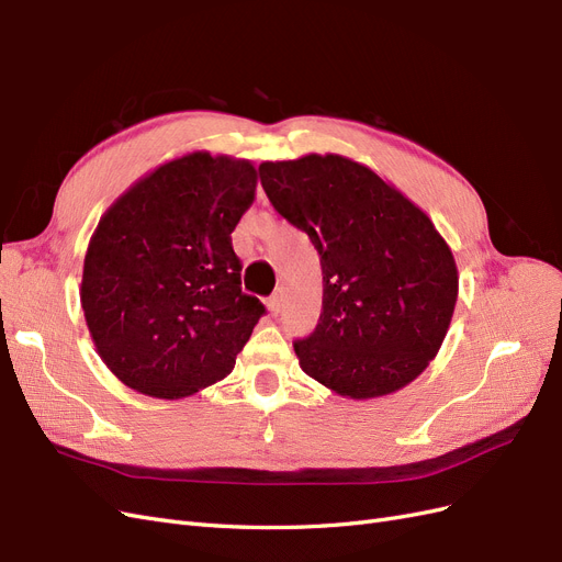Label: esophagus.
<instances>
[{
  "label": "esophagus",
  "mask_w": 562,
  "mask_h": 562,
  "mask_svg": "<svg viewBox=\"0 0 562 562\" xmlns=\"http://www.w3.org/2000/svg\"><path fill=\"white\" fill-rule=\"evenodd\" d=\"M267 312L271 314V316H277L279 312H281V295H271V297H267Z\"/></svg>",
  "instance_id": "1"
}]
</instances>
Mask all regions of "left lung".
<instances>
[{
  "instance_id": "1",
  "label": "left lung",
  "mask_w": 562,
  "mask_h": 562,
  "mask_svg": "<svg viewBox=\"0 0 562 562\" xmlns=\"http://www.w3.org/2000/svg\"><path fill=\"white\" fill-rule=\"evenodd\" d=\"M260 178L321 258L323 312L295 342L300 368L353 401L417 380L443 345L459 291L454 255L431 217L342 155L265 161Z\"/></svg>"
}]
</instances>
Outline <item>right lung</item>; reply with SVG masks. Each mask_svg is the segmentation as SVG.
<instances>
[{"instance_id": "right-lung-1", "label": "right lung", "mask_w": 562, "mask_h": 562, "mask_svg": "<svg viewBox=\"0 0 562 562\" xmlns=\"http://www.w3.org/2000/svg\"><path fill=\"white\" fill-rule=\"evenodd\" d=\"M248 159L187 151L159 164L100 217L81 271V310L112 375L178 401L225 380L262 302L241 293L232 232L252 206Z\"/></svg>"}]
</instances>
